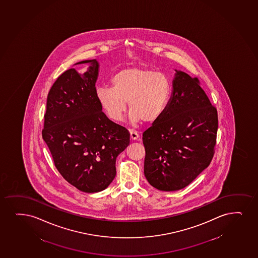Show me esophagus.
Here are the masks:
<instances>
[{
    "instance_id": "1",
    "label": "esophagus",
    "mask_w": 258,
    "mask_h": 258,
    "mask_svg": "<svg viewBox=\"0 0 258 258\" xmlns=\"http://www.w3.org/2000/svg\"><path fill=\"white\" fill-rule=\"evenodd\" d=\"M130 134H131V140H138L139 139V134L136 132V131H130Z\"/></svg>"
}]
</instances>
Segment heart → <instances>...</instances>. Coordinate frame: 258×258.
Returning <instances> with one entry per match:
<instances>
[{
	"instance_id": "1",
	"label": "heart",
	"mask_w": 258,
	"mask_h": 258,
	"mask_svg": "<svg viewBox=\"0 0 258 258\" xmlns=\"http://www.w3.org/2000/svg\"><path fill=\"white\" fill-rule=\"evenodd\" d=\"M111 87H99L96 96L107 116L119 121L128 104L131 122H153L163 113L171 93L169 80L163 73L141 67L119 71Z\"/></svg>"
}]
</instances>
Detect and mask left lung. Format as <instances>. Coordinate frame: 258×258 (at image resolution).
<instances>
[{
    "label": "left lung",
    "mask_w": 258,
    "mask_h": 258,
    "mask_svg": "<svg viewBox=\"0 0 258 258\" xmlns=\"http://www.w3.org/2000/svg\"><path fill=\"white\" fill-rule=\"evenodd\" d=\"M173 90L162 115L144 131V174L160 191L185 187L209 166L218 112L198 79L174 70Z\"/></svg>",
    "instance_id": "left-lung-1"
}]
</instances>
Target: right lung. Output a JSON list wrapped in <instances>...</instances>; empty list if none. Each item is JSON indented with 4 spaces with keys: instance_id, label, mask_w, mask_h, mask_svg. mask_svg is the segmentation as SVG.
Masks as SVG:
<instances>
[{
    "instance_id": "obj_1",
    "label": "right lung",
    "mask_w": 258,
    "mask_h": 258,
    "mask_svg": "<svg viewBox=\"0 0 258 258\" xmlns=\"http://www.w3.org/2000/svg\"><path fill=\"white\" fill-rule=\"evenodd\" d=\"M79 73H62L49 91L42 131L55 167L71 185L84 192H98L115 179V160L130 144L125 127L110 121L96 96L97 59Z\"/></svg>"
}]
</instances>
